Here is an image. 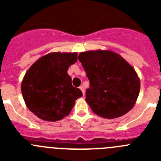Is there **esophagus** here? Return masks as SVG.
Wrapping results in <instances>:
<instances>
[{"label":"esophagus","instance_id":"1","mask_svg":"<svg viewBox=\"0 0 161 161\" xmlns=\"http://www.w3.org/2000/svg\"><path fill=\"white\" fill-rule=\"evenodd\" d=\"M80 90H81V92H82V93H83V95L84 96H85V89H84V87L83 86H80Z\"/></svg>","mask_w":161,"mask_h":161}]
</instances>
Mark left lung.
Returning <instances> with one entry per match:
<instances>
[{
    "label": "left lung",
    "instance_id": "1",
    "mask_svg": "<svg viewBox=\"0 0 161 161\" xmlns=\"http://www.w3.org/2000/svg\"><path fill=\"white\" fill-rule=\"evenodd\" d=\"M78 59L90 82L85 100L91 109L109 119L130 111L140 89V80L133 67L120 55L108 50L80 52Z\"/></svg>",
    "mask_w": 161,
    "mask_h": 161
}]
</instances>
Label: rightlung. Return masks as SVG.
<instances>
[{"label": "right lung", "instance_id": "add662e5", "mask_svg": "<svg viewBox=\"0 0 161 161\" xmlns=\"http://www.w3.org/2000/svg\"><path fill=\"white\" fill-rule=\"evenodd\" d=\"M76 60V52H52L39 58L25 72L21 86L22 97L37 117L48 122L60 120L82 97L67 72Z\"/></svg>", "mask_w": 161, "mask_h": 161}]
</instances>
